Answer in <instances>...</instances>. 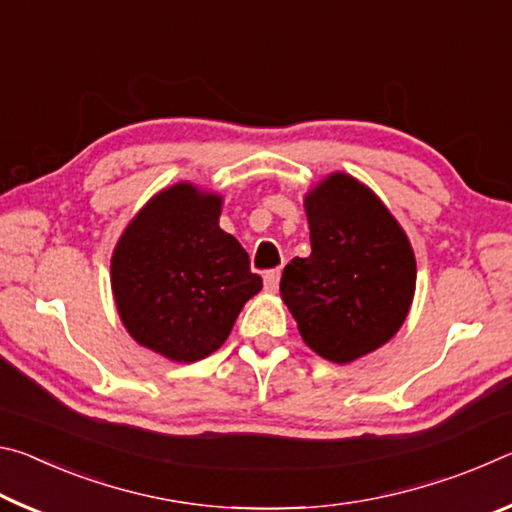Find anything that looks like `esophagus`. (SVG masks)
Listing matches in <instances>:
<instances>
[{
    "label": "esophagus",
    "mask_w": 512,
    "mask_h": 512,
    "mask_svg": "<svg viewBox=\"0 0 512 512\" xmlns=\"http://www.w3.org/2000/svg\"><path fill=\"white\" fill-rule=\"evenodd\" d=\"M277 287H280V268H273V271H266L264 275V289L273 293Z\"/></svg>",
    "instance_id": "1"
}]
</instances>
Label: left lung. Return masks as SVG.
<instances>
[{"label":"left lung","instance_id":"left-lung-1","mask_svg":"<svg viewBox=\"0 0 512 512\" xmlns=\"http://www.w3.org/2000/svg\"><path fill=\"white\" fill-rule=\"evenodd\" d=\"M311 255L284 266L280 293L302 341L327 361L381 348L409 314L415 255L386 205L348 173L305 196Z\"/></svg>","mask_w":512,"mask_h":512}]
</instances>
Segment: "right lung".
Instances as JSON below:
<instances>
[{"label": "right lung", "mask_w": 512, "mask_h": 512, "mask_svg": "<svg viewBox=\"0 0 512 512\" xmlns=\"http://www.w3.org/2000/svg\"><path fill=\"white\" fill-rule=\"evenodd\" d=\"M223 198L189 183L155 194L117 241L112 296L128 334L178 363L210 357L262 291L239 241L219 228Z\"/></svg>", "instance_id": "1"}]
</instances>
